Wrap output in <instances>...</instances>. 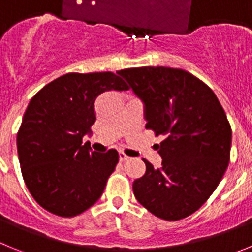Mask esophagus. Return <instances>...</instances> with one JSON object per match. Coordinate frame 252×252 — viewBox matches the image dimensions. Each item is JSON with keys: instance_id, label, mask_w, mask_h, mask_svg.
Returning a JSON list of instances; mask_svg holds the SVG:
<instances>
[{"instance_id": "34e87169", "label": "esophagus", "mask_w": 252, "mask_h": 252, "mask_svg": "<svg viewBox=\"0 0 252 252\" xmlns=\"http://www.w3.org/2000/svg\"><path fill=\"white\" fill-rule=\"evenodd\" d=\"M119 157H120V161L121 162H124V161H126V160L130 159V157H127V155H126L125 153H120Z\"/></svg>"}]
</instances>
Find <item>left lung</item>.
Masks as SVG:
<instances>
[{
  "instance_id": "8db88e82",
  "label": "left lung",
  "mask_w": 252,
  "mask_h": 252,
  "mask_svg": "<svg viewBox=\"0 0 252 252\" xmlns=\"http://www.w3.org/2000/svg\"><path fill=\"white\" fill-rule=\"evenodd\" d=\"M119 74L145 104V127L165 137L157 148L161 166L142 159L146 171L133 182V194L161 220L188 217L215 192L230 162L224 110L206 83L183 69L141 66Z\"/></svg>"
}]
</instances>
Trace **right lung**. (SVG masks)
Segmentation results:
<instances>
[{"instance_id":"1","label":"right lung","mask_w":252,"mask_h":252,"mask_svg":"<svg viewBox=\"0 0 252 252\" xmlns=\"http://www.w3.org/2000/svg\"><path fill=\"white\" fill-rule=\"evenodd\" d=\"M112 90L128 86L112 72L68 73L31 98L17 132V153L29 192L50 213L74 217L103 193L119 153L91 151L82 139L95 121L97 97Z\"/></svg>"}]
</instances>
